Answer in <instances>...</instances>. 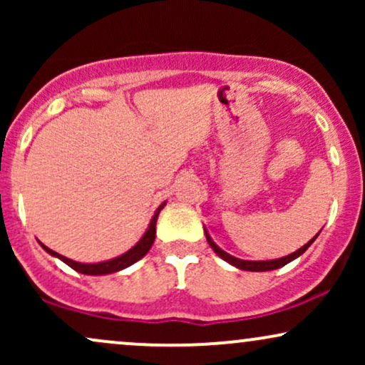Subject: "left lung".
<instances>
[{"instance_id":"left-lung-1","label":"left lung","mask_w":365,"mask_h":365,"mask_svg":"<svg viewBox=\"0 0 365 365\" xmlns=\"http://www.w3.org/2000/svg\"><path fill=\"white\" fill-rule=\"evenodd\" d=\"M204 232H206V230H204ZM206 238H207V244L211 245V249L215 250V252L220 255L221 259H225L226 262L233 264V266L238 267V269H244V271H271V269H278V267H282V266H284V264H288L290 261H293V259L299 257V255H302L305 250L311 247L312 242L316 240L317 235L314 237L312 240H309L304 247H300L297 252H293V254L287 255V257H282V259H273V261H244V259H237V257H233V255L226 254L225 250H221L220 247H217L215 242H212V238L209 237L207 232H206Z\"/></svg>"}]
</instances>
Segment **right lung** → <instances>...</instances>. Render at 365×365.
<instances>
[{
  "mask_svg": "<svg viewBox=\"0 0 365 365\" xmlns=\"http://www.w3.org/2000/svg\"><path fill=\"white\" fill-rule=\"evenodd\" d=\"M165 204L166 202H163L161 206L156 209V212H154L153 220H150V225H149L148 232L144 233V237H142L140 240L137 242V244L128 250V252L121 254L120 257L111 259V261H104V262H98V264L75 262V261H72V259L63 257V255H60L58 252H54V250L48 249V247H46V245H43V244H41V245H43V249L46 250V252H49L51 255H54V257L61 259V261L65 262V264H68V266L72 267V269L78 271V273H82V274L98 276V274L116 273V271H121V269H125V267L132 266L133 262H137V261H139V259H142L145 254L149 252V249L154 244V237H156V221H158V216H159V212H161V209L165 207Z\"/></svg>",
  "mask_w": 365,
  "mask_h": 365,
  "instance_id": "1",
  "label": "right lung"
}]
</instances>
